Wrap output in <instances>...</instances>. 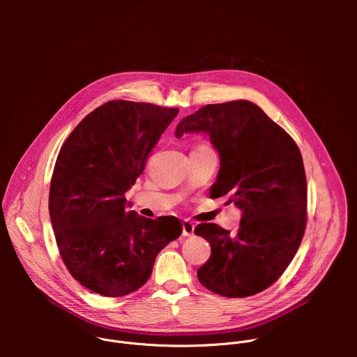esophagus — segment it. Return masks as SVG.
I'll return each mask as SVG.
<instances>
[{"label":"esophagus","mask_w":357,"mask_h":357,"mask_svg":"<svg viewBox=\"0 0 357 357\" xmlns=\"http://www.w3.org/2000/svg\"><path fill=\"white\" fill-rule=\"evenodd\" d=\"M193 231H195V225L190 223L189 220H183V223H182V234L185 237H189V236L193 234Z\"/></svg>","instance_id":"34e87169"}]
</instances>
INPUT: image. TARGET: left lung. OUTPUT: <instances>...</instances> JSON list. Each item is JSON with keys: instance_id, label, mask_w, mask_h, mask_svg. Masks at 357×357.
<instances>
[{"instance_id": "8db88e82", "label": "left lung", "mask_w": 357, "mask_h": 357, "mask_svg": "<svg viewBox=\"0 0 357 357\" xmlns=\"http://www.w3.org/2000/svg\"><path fill=\"white\" fill-rule=\"evenodd\" d=\"M206 132L220 157L212 197L241 211L236 234L202 223L212 254L197 270L203 287L227 298L256 295L292 261L307 226V176L295 141L247 100L208 105L182 119L175 137Z\"/></svg>"}]
</instances>
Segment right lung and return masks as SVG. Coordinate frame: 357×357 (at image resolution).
Listing matches in <instances>:
<instances>
[{
    "mask_svg": "<svg viewBox=\"0 0 357 357\" xmlns=\"http://www.w3.org/2000/svg\"><path fill=\"white\" fill-rule=\"evenodd\" d=\"M178 109L127 100L87 114L62 145L49 190V215L75 280L105 296H124L149 278L158 252L182 233L174 216L126 211V192Z\"/></svg>",
    "mask_w": 357,
    "mask_h": 357,
    "instance_id": "obj_1",
    "label": "right lung"
}]
</instances>
